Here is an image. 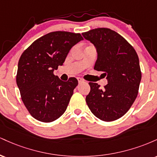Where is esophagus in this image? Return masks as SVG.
<instances>
[{"label":"esophagus","mask_w":157,"mask_h":157,"mask_svg":"<svg viewBox=\"0 0 157 157\" xmlns=\"http://www.w3.org/2000/svg\"><path fill=\"white\" fill-rule=\"evenodd\" d=\"M77 80H78L79 83H81V82H84V80H82V78H80V77H78V78H77Z\"/></svg>","instance_id":"obj_1"}]
</instances>
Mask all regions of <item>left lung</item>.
<instances>
[{
    "label": "left lung",
    "mask_w": 157,
    "mask_h": 157,
    "mask_svg": "<svg viewBox=\"0 0 157 157\" xmlns=\"http://www.w3.org/2000/svg\"><path fill=\"white\" fill-rule=\"evenodd\" d=\"M82 35L97 49L94 68L105 72L108 80L102 89L89 82L91 91L86 97V103L102 121L117 120L130 109L137 97L142 77L137 54L123 37L110 29L97 28Z\"/></svg>",
    "instance_id": "left-lung-1"
}]
</instances>
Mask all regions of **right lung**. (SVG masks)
Returning <instances> with one entry per match:
<instances>
[{"label": "right lung", "instance_id": "1", "mask_svg": "<svg viewBox=\"0 0 157 157\" xmlns=\"http://www.w3.org/2000/svg\"><path fill=\"white\" fill-rule=\"evenodd\" d=\"M82 40L79 33L50 32L34 41L21 55L16 82L23 104L37 120L53 122L66 111L78 81L70 77L65 82L54 71Z\"/></svg>", "mask_w": 157, "mask_h": 157}]
</instances>
